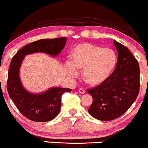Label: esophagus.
<instances>
[{
	"mask_svg": "<svg viewBox=\"0 0 148 148\" xmlns=\"http://www.w3.org/2000/svg\"><path fill=\"white\" fill-rule=\"evenodd\" d=\"M79 92L81 94H85V90L83 89V88H80L79 90Z\"/></svg>",
	"mask_w": 148,
	"mask_h": 148,
	"instance_id": "1",
	"label": "esophagus"
}]
</instances>
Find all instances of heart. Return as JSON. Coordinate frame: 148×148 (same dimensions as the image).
Returning <instances> with one entry per match:
<instances>
[{
	"instance_id": "obj_1",
	"label": "heart",
	"mask_w": 148,
	"mask_h": 148,
	"mask_svg": "<svg viewBox=\"0 0 148 148\" xmlns=\"http://www.w3.org/2000/svg\"><path fill=\"white\" fill-rule=\"evenodd\" d=\"M73 62H68V76L76 77L77 69L83 70V78L88 84L96 86L111 76L118 62L116 52L111 48H102L89 43L77 45L72 51Z\"/></svg>"
}]
</instances>
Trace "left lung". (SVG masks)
<instances>
[{
  "label": "left lung",
  "mask_w": 148,
  "mask_h": 148,
  "mask_svg": "<svg viewBox=\"0 0 148 148\" xmlns=\"http://www.w3.org/2000/svg\"><path fill=\"white\" fill-rule=\"evenodd\" d=\"M113 42L118 54L114 72L104 83L87 90L92 97L88 112L103 121L123 115L136 99L140 88L138 62L126 47Z\"/></svg>",
  "instance_id": "1"
}]
</instances>
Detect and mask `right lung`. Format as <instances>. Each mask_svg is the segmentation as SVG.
Returning <instances> with one entry per match:
<instances>
[{"instance_id": "add662e5", "label": "right lung", "mask_w": 148, "mask_h": 148, "mask_svg": "<svg viewBox=\"0 0 148 148\" xmlns=\"http://www.w3.org/2000/svg\"><path fill=\"white\" fill-rule=\"evenodd\" d=\"M66 37L42 39L25 45L15 54L10 62L7 89L18 110L32 121L43 123L53 120L60 111L61 97L69 88H51L44 92L33 94L23 88L19 77V69L25 56L33 53H45L56 56L64 49Z\"/></svg>"}]
</instances>
